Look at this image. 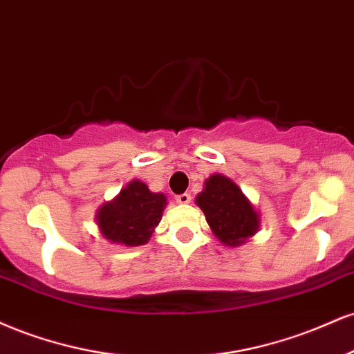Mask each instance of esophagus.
<instances>
[{
	"instance_id": "obj_1",
	"label": "esophagus",
	"mask_w": 354,
	"mask_h": 354,
	"mask_svg": "<svg viewBox=\"0 0 354 354\" xmlns=\"http://www.w3.org/2000/svg\"><path fill=\"white\" fill-rule=\"evenodd\" d=\"M177 203H189L190 202V194H180L176 197Z\"/></svg>"
}]
</instances>
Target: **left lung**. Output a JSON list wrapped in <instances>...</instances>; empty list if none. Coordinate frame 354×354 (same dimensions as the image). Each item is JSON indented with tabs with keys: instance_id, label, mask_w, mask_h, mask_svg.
<instances>
[{
	"instance_id": "1",
	"label": "left lung",
	"mask_w": 354,
	"mask_h": 354,
	"mask_svg": "<svg viewBox=\"0 0 354 354\" xmlns=\"http://www.w3.org/2000/svg\"><path fill=\"white\" fill-rule=\"evenodd\" d=\"M205 214L207 223L227 247H239L257 234L260 215L245 197L240 187L222 174H214L195 198Z\"/></svg>"
}]
</instances>
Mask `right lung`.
<instances>
[{
  "mask_svg": "<svg viewBox=\"0 0 354 354\" xmlns=\"http://www.w3.org/2000/svg\"><path fill=\"white\" fill-rule=\"evenodd\" d=\"M167 205L164 194H153L140 180H132L114 201L106 202L95 214L99 230L111 243L139 247L151 240Z\"/></svg>",
  "mask_w": 354,
  "mask_h": 354,
  "instance_id": "right-lung-1",
  "label": "right lung"
}]
</instances>
